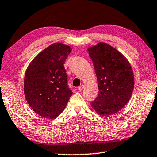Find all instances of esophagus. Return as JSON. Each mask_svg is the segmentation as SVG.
Instances as JSON below:
<instances>
[{
    "label": "esophagus",
    "mask_w": 157,
    "mask_h": 157,
    "mask_svg": "<svg viewBox=\"0 0 157 157\" xmlns=\"http://www.w3.org/2000/svg\"><path fill=\"white\" fill-rule=\"evenodd\" d=\"M83 88H84L83 85H81V86L78 87V90H79V91H81V90H83Z\"/></svg>",
    "instance_id": "obj_1"
}]
</instances>
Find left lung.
Wrapping results in <instances>:
<instances>
[{
	"label": "left lung",
	"mask_w": 157,
	"mask_h": 157,
	"mask_svg": "<svg viewBox=\"0 0 157 157\" xmlns=\"http://www.w3.org/2000/svg\"><path fill=\"white\" fill-rule=\"evenodd\" d=\"M97 77L99 92L92 102L101 117L117 113L127 105L132 94L134 78L128 60L108 43L99 42L87 49Z\"/></svg>",
	"instance_id": "8db88e82"
}]
</instances>
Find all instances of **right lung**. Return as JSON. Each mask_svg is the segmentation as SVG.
<instances>
[{
    "label": "right lung",
    "instance_id": "obj_1",
    "mask_svg": "<svg viewBox=\"0 0 157 157\" xmlns=\"http://www.w3.org/2000/svg\"><path fill=\"white\" fill-rule=\"evenodd\" d=\"M71 52L70 46L53 43L37 54L27 67L25 97L32 110L47 119L59 117L72 94L63 65Z\"/></svg>",
    "mask_w": 157,
    "mask_h": 157
}]
</instances>
